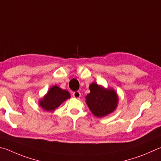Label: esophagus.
Returning a JSON list of instances; mask_svg holds the SVG:
<instances>
[{"label":"esophagus","mask_w":161,"mask_h":161,"mask_svg":"<svg viewBox=\"0 0 161 161\" xmlns=\"http://www.w3.org/2000/svg\"><path fill=\"white\" fill-rule=\"evenodd\" d=\"M72 95H73V97H75V98H80L81 96V93L80 92H77H77H75L73 93Z\"/></svg>","instance_id":"obj_1"}]
</instances>
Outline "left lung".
Returning a JSON list of instances; mask_svg holds the SVG:
<instances>
[{
  "label": "left lung",
  "mask_w": 161,
  "mask_h": 161,
  "mask_svg": "<svg viewBox=\"0 0 161 161\" xmlns=\"http://www.w3.org/2000/svg\"><path fill=\"white\" fill-rule=\"evenodd\" d=\"M90 93L86 96V103L92 113L98 118H102L113 113L118 103V96L113 89L92 83L89 86Z\"/></svg>",
  "instance_id": "obj_1"
}]
</instances>
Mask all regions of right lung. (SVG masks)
<instances>
[{"label":"right lung","instance_id":"1","mask_svg":"<svg viewBox=\"0 0 161 161\" xmlns=\"http://www.w3.org/2000/svg\"><path fill=\"white\" fill-rule=\"evenodd\" d=\"M70 98V94L66 90L55 85L49 89L48 93L39 101V106L46 111H53L64 101Z\"/></svg>","mask_w":161,"mask_h":161}]
</instances>
